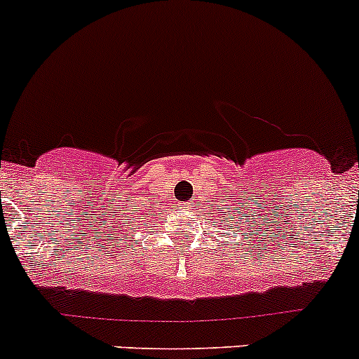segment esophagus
Segmentation results:
<instances>
[{"label":"esophagus","mask_w":359,"mask_h":359,"mask_svg":"<svg viewBox=\"0 0 359 359\" xmlns=\"http://www.w3.org/2000/svg\"><path fill=\"white\" fill-rule=\"evenodd\" d=\"M193 205H194V201H187V203H184V208H193Z\"/></svg>","instance_id":"esophagus-1"}]
</instances>
